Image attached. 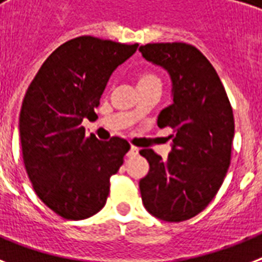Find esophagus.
Returning a JSON list of instances; mask_svg holds the SVG:
<instances>
[{"mask_svg":"<svg viewBox=\"0 0 262 262\" xmlns=\"http://www.w3.org/2000/svg\"><path fill=\"white\" fill-rule=\"evenodd\" d=\"M139 155V148L130 147L129 152H127V158H135V156Z\"/></svg>","mask_w":262,"mask_h":262,"instance_id":"obj_1","label":"esophagus"}]
</instances>
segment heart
Returning a JSON list of instances; mask_svg holds the SVG:
<instances>
[{
	"label": "heart",
	"instance_id": "1",
	"mask_svg": "<svg viewBox=\"0 0 262 262\" xmlns=\"http://www.w3.org/2000/svg\"><path fill=\"white\" fill-rule=\"evenodd\" d=\"M160 83L158 76L151 73V72H143L141 75L137 77V87H143V85H149V84H158Z\"/></svg>",
	"mask_w": 262,
	"mask_h": 262
}]
</instances>
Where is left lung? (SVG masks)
I'll list each match as a JSON object with an SVG mask.
<instances>
[{"label":"left lung","mask_w":262,"mask_h":262,"mask_svg":"<svg viewBox=\"0 0 262 262\" xmlns=\"http://www.w3.org/2000/svg\"><path fill=\"white\" fill-rule=\"evenodd\" d=\"M139 51L171 79L172 103L158 126L174 129L166 160L152 149L140 155L149 171L140 179L145 209L164 222H182L205 209L222 186L231 160L234 115L219 76L194 46L149 43Z\"/></svg>","instance_id":"1"}]
</instances>
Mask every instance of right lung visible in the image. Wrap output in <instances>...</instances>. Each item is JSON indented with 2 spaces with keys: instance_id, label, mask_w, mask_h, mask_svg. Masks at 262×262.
I'll return each instance as SVG.
<instances>
[{
  "instance_id": "obj_1",
  "label": "right lung",
  "mask_w": 262,
  "mask_h": 262,
  "mask_svg": "<svg viewBox=\"0 0 262 262\" xmlns=\"http://www.w3.org/2000/svg\"><path fill=\"white\" fill-rule=\"evenodd\" d=\"M137 47L94 36L68 40L27 90L18 118L24 166L39 199L63 219H87L104 207L111 175L130 148L119 137L87 136L81 123L98 118L110 76Z\"/></svg>"
}]
</instances>
